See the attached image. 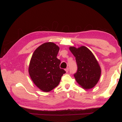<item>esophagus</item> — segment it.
I'll use <instances>...</instances> for the list:
<instances>
[{"mask_svg":"<svg viewBox=\"0 0 122 122\" xmlns=\"http://www.w3.org/2000/svg\"><path fill=\"white\" fill-rule=\"evenodd\" d=\"M65 71H66V72L68 73V71H69V68H67V69H65Z\"/></svg>","mask_w":122,"mask_h":122,"instance_id":"obj_1","label":"esophagus"}]
</instances>
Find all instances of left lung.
<instances>
[{
	"instance_id": "8db88e82",
	"label": "left lung",
	"mask_w": 122,
	"mask_h": 122,
	"mask_svg": "<svg viewBox=\"0 0 122 122\" xmlns=\"http://www.w3.org/2000/svg\"><path fill=\"white\" fill-rule=\"evenodd\" d=\"M69 49L75 57L78 67L74 75L77 82L84 89L94 87L99 81L101 74L100 66L94 55L83 46L77 48L71 46Z\"/></svg>"
}]
</instances>
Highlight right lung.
Returning <instances> with one entry per match:
<instances>
[{
	"label": "right lung",
	"mask_w": 122,
	"mask_h": 122,
	"mask_svg": "<svg viewBox=\"0 0 122 122\" xmlns=\"http://www.w3.org/2000/svg\"><path fill=\"white\" fill-rule=\"evenodd\" d=\"M59 47L52 42L45 43L33 53L28 67L30 78L36 86L44 92L56 87L66 71L60 68L61 61L56 57Z\"/></svg>",
	"instance_id": "1"
}]
</instances>
